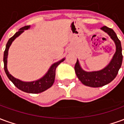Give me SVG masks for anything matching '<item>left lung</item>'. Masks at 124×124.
Wrapping results in <instances>:
<instances>
[{
	"mask_svg": "<svg viewBox=\"0 0 124 124\" xmlns=\"http://www.w3.org/2000/svg\"><path fill=\"white\" fill-rule=\"evenodd\" d=\"M101 30L110 36L116 45V52L109 64L100 70L87 72L81 68L79 60L77 59L74 66L76 74L81 82L85 86L93 88L101 87L111 82L116 77L122 64L123 56L121 42L117 38L116 34L112 28L106 26L101 27Z\"/></svg>",
	"mask_w": 124,
	"mask_h": 124,
	"instance_id": "8db88e82",
	"label": "left lung"
}]
</instances>
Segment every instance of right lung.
I'll return each mask as SVG.
<instances>
[{"instance_id":"1","label":"right lung","mask_w":124,"mask_h":124,"mask_svg":"<svg viewBox=\"0 0 124 124\" xmlns=\"http://www.w3.org/2000/svg\"><path fill=\"white\" fill-rule=\"evenodd\" d=\"M30 28H31V26H25L23 28H21L19 31L15 33V35L8 40L6 45L5 50L4 52V58H3L4 68L8 78L15 84V86L16 88L26 93H38L45 91L53 85L54 80H55V76H56V69L57 66L64 60L65 58L52 64V66L48 70V72L42 78L37 80L32 81V82H24L12 76L7 69V58H8V49L10 45L12 44V42L15 40L18 36H19L22 33L24 32V31L28 30Z\"/></svg>"}]
</instances>
